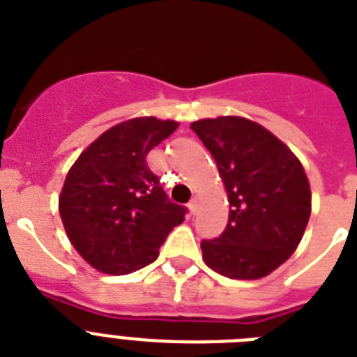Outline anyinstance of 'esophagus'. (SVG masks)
Returning a JSON list of instances; mask_svg holds the SVG:
<instances>
[{"instance_id": "1", "label": "esophagus", "mask_w": 357, "mask_h": 357, "mask_svg": "<svg viewBox=\"0 0 357 357\" xmlns=\"http://www.w3.org/2000/svg\"><path fill=\"white\" fill-rule=\"evenodd\" d=\"M188 208H190L191 213H197V210H199V197H193L190 204H188Z\"/></svg>"}]
</instances>
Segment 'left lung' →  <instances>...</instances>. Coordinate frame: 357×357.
I'll use <instances>...</instances> for the list:
<instances>
[{
	"instance_id": "left-lung-1",
	"label": "left lung",
	"mask_w": 357,
	"mask_h": 357,
	"mask_svg": "<svg viewBox=\"0 0 357 357\" xmlns=\"http://www.w3.org/2000/svg\"><path fill=\"white\" fill-rule=\"evenodd\" d=\"M191 129L217 162L229 202L222 235L200 244L204 263L229 279L266 278L305 235L312 211L305 167L272 131L244 116L202 119Z\"/></svg>"
}]
</instances>
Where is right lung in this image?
<instances>
[{
  "mask_svg": "<svg viewBox=\"0 0 357 357\" xmlns=\"http://www.w3.org/2000/svg\"><path fill=\"white\" fill-rule=\"evenodd\" d=\"M178 128L175 120L138 116L102 132L70 166L58 199L70 244L109 275L137 272L184 220L147 167L153 147Z\"/></svg>",
  "mask_w": 357,
  "mask_h": 357,
  "instance_id": "1",
  "label": "right lung"
}]
</instances>
